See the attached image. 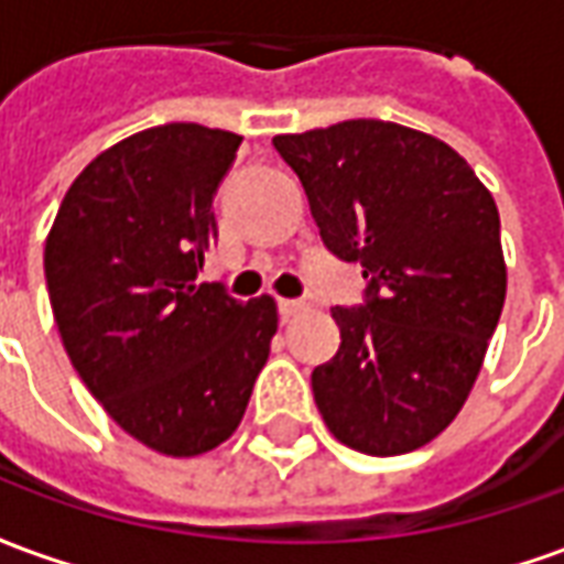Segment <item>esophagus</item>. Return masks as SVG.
<instances>
[{"mask_svg": "<svg viewBox=\"0 0 564 564\" xmlns=\"http://www.w3.org/2000/svg\"><path fill=\"white\" fill-rule=\"evenodd\" d=\"M305 307L307 305L302 302V299H281V302H278V311H281L283 319H293L295 314H302Z\"/></svg>", "mask_w": 564, "mask_h": 564, "instance_id": "1", "label": "esophagus"}]
</instances>
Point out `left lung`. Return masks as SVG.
Returning <instances> with one entry per match:
<instances>
[{
    "label": "left lung",
    "mask_w": 564,
    "mask_h": 564,
    "mask_svg": "<svg viewBox=\"0 0 564 564\" xmlns=\"http://www.w3.org/2000/svg\"><path fill=\"white\" fill-rule=\"evenodd\" d=\"M319 238L359 262L366 302L332 307L341 347L311 387L329 432L368 456L437 437L471 392L501 317L498 208L444 141L383 120L274 135Z\"/></svg>",
    "instance_id": "1"
}]
</instances>
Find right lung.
Listing matches in <instances>:
<instances>
[{
  "label": "right lung",
  "mask_w": 564,
  "mask_h": 564,
  "mask_svg": "<svg viewBox=\"0 0 564 564\" xmlns=\"http://www.w3.org/2000/svg\"><path fill=\"white\" fill-rule=\"evenodd\" d=\"M238 144L198 123L129 135L75 177L44 245L72 366L123 432L165 456L232 435L278 332L274 299L196 281Z\"/></svg>",
  "instance_id": "right-lung-1"
}]
</instances>
